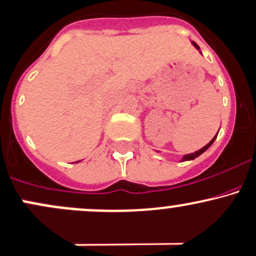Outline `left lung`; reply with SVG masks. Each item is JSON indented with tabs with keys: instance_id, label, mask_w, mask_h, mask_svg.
Here are the masks:
<instances>
[{
	"instance_id": "obj_1",
	"label": "left lung",
	"mask_w": 256,
	"mask_h": 256,
	"mask_svg": "<svg viewBox=\"0 0 256 256\" xmlns=\"http://www.w3.org/2000/svg\"><path fill=\"white\" fill-rule=\"evenodd\" d=\"M192 44H193V46H194L196 47V50H199V52H200V48H199V46H198V44H196V42L194 41H192ZM202 53V52H200ZM216 137H218V134H216V136H214V138H212V141H210L209 143H208V144L206 146H204V147L203 148H200V150H196V152H194V153H190V154H184V156H182V158H181V160H180V162H188V160H193V159H196V156H200V154H203L204 153V152H206V150H208V148H209L210 147V146H212V143H214V141H215V140H216Z\"/></svg>"
}]
</instances>
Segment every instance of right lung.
Instances as JSON below:
<instances>
[{
  "mask_svg": "<svg viewBox=\"0 0 256 256\" xmlns=\"http://www.w3.org/2000/svg\"><path fill=\"white\" fill-rule=\"evenodd\" d=\"M78 162H80V160H78Z\"/></svg>",
  "mask_w": 256,
  "mask_h": 256,
  "instance_id": "1",
  "label": "right lung"
}]
</instances>
